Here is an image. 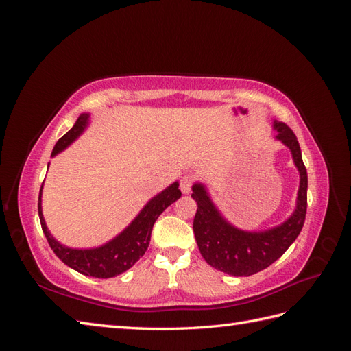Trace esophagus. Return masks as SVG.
I'll use <instances>...</instances> for the list:
<instances>
[{
	"mask_svg": "<svg viewBox=\"0 0 351 351\" xmlns=\"http://www.w3.org/2000/svg\"><path fill=\"white\" fill-rule=\"evenodd\" d=\"M192 183H193V177L192 176H184L182 180H180V189L184 195L190 193L192 190Z\"/></svg>",
	"mask_w": 351,
	"mask_h": 351,
	"instance_id": "obj_1",
	"label": "esophagus"
}]
</instances>
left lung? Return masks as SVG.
<instances>
[{
  "mask_svg": "<svg viewBox=\"0 0 351 351\" xmlns=\"http://www.w3.org/2000/svg\"><path fill=\"white\" fill-rule=\"evenodd\" d=\"M275 139L291 152L300 183L293 214L281 224L262 231H246L232 226L212 200L204 183H195L192 197L197 202L193 231L204 259L221 272L234 277H249L268 268L289 249L300 234L307 208V173L300 145L287 124L274 120Z\"/></svg>",
  "mask_w": 351,
  "mask_h": 351,
  "instance_id": "8db88e82",
  "label": "left lung"
}]
</instances>
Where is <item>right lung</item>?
Instances as JSON below:
<instances>
[{
  "label": "right lung",
  "mask_w": 351,
  "mask_h": 351,
  "mask_svg": "<svg viewBox=\"0 0 351 351\" xmlns=\"http://www.w3.org/2000/svg\"><path fill=\"white\" fill-rule=\"evenodd\" d=\"M89 123L90 115L88 112L80 114L71 129L56 143L51 156L54 158L60 152L67 149L88 129ZM42 187H44V184H42ZM42 187L38 199V212L42 231H44L51 249L67 267L86 275V277L95 278H112L130 269L143 256L147 246H149L152 227L158 217L182 196L178 182H174L164 189L162 192H159L156 196L147 200V204L134 217L130 224L110 241L92 249H73L66 246V244H61L49 232L44 214H42Z\"/></svg>",
  "instance_id": "add662e5"
}]
</instances>
